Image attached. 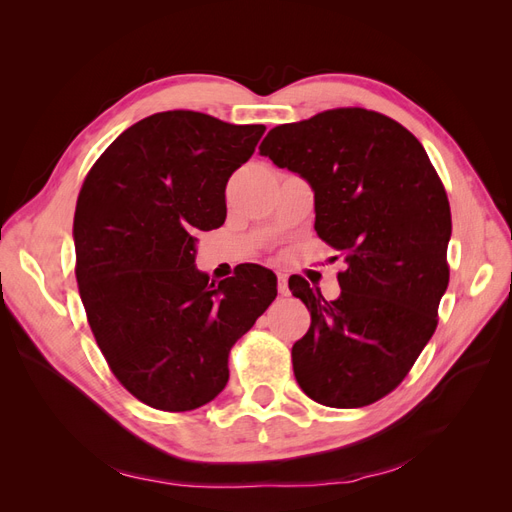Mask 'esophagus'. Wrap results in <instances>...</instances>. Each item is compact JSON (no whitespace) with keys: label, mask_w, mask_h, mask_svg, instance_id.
Returning <instances> with one entry per match:
<instances>
[{"label":"esophagus","mask_w":512,"mask_h":512,"mask_svg":"<svg viewBox=\"0 0 512 512\" xmlns=\"http://www.w3.org/2000/svg\"><path fill=\"white\" fill-rule=\"evenodd\" d=\"M277 290H280L282 297H288V294H290V288H288V275H284V273L277 275Z\"/></svg>","instance_id":"1"}]
</instances>
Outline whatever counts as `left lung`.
I'll return each mask as SVG.
<instances>
[{
  "label": "left lung",
  "instance_id": "left-lung-1",
  "mask_svg": "<svg viewBox=\"0 0 512 512\" xmlns=\"http://www.w3.org/2000/svg\"><path fill=\"white\" fill-rule=\"evenodd\" d=\"M260 156L309 183L318 237L346 262L335 301L290 277L312 314L292 346L294 378L322 406L374 404L406 378L436 331L451 241L444 185L414 134L365 108L277 126Z\"/></svg>",
  "mask_w": 512,
  "mask_h": 512
}]
</instances>
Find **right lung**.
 <instances>
[{
    "label": "right lung",
    "mask_w": 512,
    "mask_h": 512,
    "mask_svg": "<svg viewBox=\"0 0 512 512\" xmlns=\"http://www.w3.org/2000/svg\"><path fill=\"white\" fill-rule=\"evenodd\" d=\"M265 126L194 111L121 132L83 183L74 213L76 282L117 380L143 404L188 412L228 382V352L277 297L252 265L220 284L194 265L196 232L226 220V183Z\"/></svg>",
    "instance_id": "right-lung-1"
}]
</instances>
